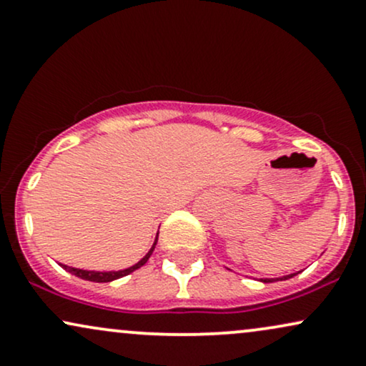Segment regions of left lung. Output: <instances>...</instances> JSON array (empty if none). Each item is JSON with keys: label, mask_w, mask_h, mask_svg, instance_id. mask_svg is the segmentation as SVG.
Wrapping results in <instances>:
<instances>
[{"label": "left lung", "mask_w": 366, "mask_h": 366, "mask_svg": "<svg viewBox=\"0 0 366 366\" xmlns=\"http://www.w3.org/2000/svg\"><path fill=\"white\" fill-rule=\"evenodd\" d=\"M295 274L297 273H290V274H287V277H280V278H263V280H261V282H263V283H272V282H278V280H280V282H282V280H288V278L295 277Z\"/></svg>", "instance_id": "left-lung-1"}]
</instances>
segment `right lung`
I'll return each instance as SVG.
<instances>
[{"label": "right lung", "mask_w": 366, "mask_h": 366, "mask_svg": "<svg viewBox=\"0 0 366 366\" xmlns=\"http://www.w3.org/2000/svg\"><path fill=\"white\" fill-rule=\"evenodd\" d=\"M156 242H157V234H156V241L154 244H152L151 249H149V252L144 258L139 261V263H135L134 266H130V268H125V269H119V272H88V269H79V268H73V266H66V264H61L62 268L67 269L69 273L76 274V277L83 278V280H88V282H97V283H107V282H114V280H119L122 277H127V274H130L132 272H135V269H139L141 266H144L147 263V259L151 258L152 251H154L156 247Z\"/></svg>", "instance_id": "add662e5"}]
</instances>
